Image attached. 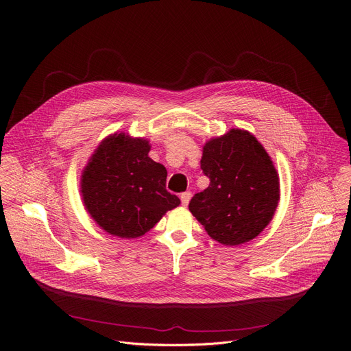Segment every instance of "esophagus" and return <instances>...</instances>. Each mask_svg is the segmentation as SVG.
Masks as SVG:
<instances>
[{
    "instance_id": "1",
    "label": "esophagus",
    "mask_w": 351,
    "mask_h": 351,
    "mask_svg": "<svg viewBox=\"0 0 351 351\" xmlns=\"http://www.w3.org/2000/svg\"><path fill=\"white\" fill-rule=\"evenodd\" d=\"M191 197H192V193H191V192H183V193L180 195V200H182V205H183V206H188V204H189V200H191Z\"/></svg>"
}]
</instances>
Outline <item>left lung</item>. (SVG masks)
<instances>
[{
	"label": "left lung",
	"instance_id": "1",
	"mask_svg": "<svg viewBox=\"0 0 351 351\" xmlns=\"http://www.w3.org/2000/svg\"><path fill=\"white\" fill-rule=\"evenodd\" d=\"M200 168L210 183L192 197L189 210L216 242L246 243L270 223L280 199L279 175L250 132L230 129L208 141Z\"/></svg>",
	"mask_w": 351,
	"mask_h": 351
}]
</instances>
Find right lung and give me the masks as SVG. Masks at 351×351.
Here are the masks:
<instances>
[{"label":"right lung","mask_w":351,"mask_h":351,"mask_svg":"<svg viewBox=\"0 0 351 351\" xmlns=\"http://www.w3.org/2000/svg\"><path fill=\"white\" fill-rule=\"evenodd\" d=\"M143 138L121 132L105 138L81 176L85 209L101 229L122 239L149 232L162 216L179 206L166 191V168L149 158Z\"/></svg>","instance_id":"add662e5"}]
</instances>
